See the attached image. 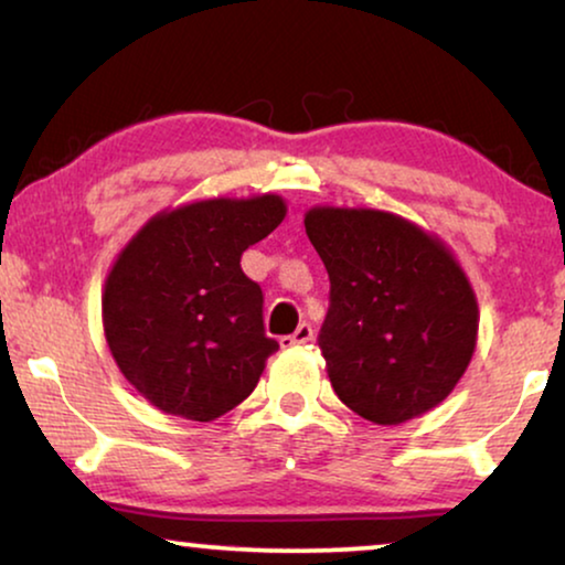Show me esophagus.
<instances>
[{"mask_svg": "<svg viewBox=\"0 0 565 565\" xmlns=\"http://www.w3.org/2000/svg\"><path fill=\"white\" fill-rule=\"evenodd\" d=\"M312 341V326H307V322H302V326H299L295 333L291 335H284L281 341V349H297V345H305V343H310Z\"/></svg>", "mask_w": 565, "mask_h": 565, "instance_id": "1", "label": "esophagus"}]
</instances>
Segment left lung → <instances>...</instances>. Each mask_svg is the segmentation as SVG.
I'll list each match as a JSON object with an SVG mask.
<instances>
[{
    "instance_id": "8db88e82",
    "label": "left lung",
    "mask_w": 565,
    "mask_h": 565,
    "mask_svg": "<svg viewBox=\"0 0 565 565\" xmlns=\"http://www.w3.org/2000/svg\"><path fill=\"white\" fill-rule=\"evenodd\" d=\"M305 230L326 263L320 351L335 395L397 426L452 393L478 341V299L452 250L380 209L312 206Z\"/></svg>"
}]
</instances>
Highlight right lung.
<instances>
[{
	"label": "right lung",
	"instance_id": "add662e5",
	"mask_svg": "<svg viewBox=\"0 0 565 565\" xmlns=\"http://www.w3.org/2000/svg\"><path fill=\"white\" fill-rule=\"evenodd\" d=\"M284 216L276 193L193 201L154 214L118 253L103 289L105 341L154 408L209 424L258 385L278 343L239 258Z\"/></svg>",
	"mask_w": 565,
	"mask_h": 565
}]
</instances>
